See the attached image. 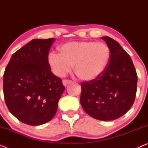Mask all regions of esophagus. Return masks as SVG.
Wrapping results in <instances>:
<instances>
[{
	"mask_svg": "<svg viewBox=\"0 0 148 148\" xmlns=\"http://www.w3.org/2000/svg\"><path fill=\"white\" fill-rule=\"evenodd\" d=\"M71 83V81L68 80V79H64L62 80V84L64 85V86H66L69 84Z\"/></svg>",
	"mask_w": 148,
	"mask_h": 148,
	"instance_id": "obj_1",
	"label": "esophagus"
}]
</instances>
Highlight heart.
<instances>
[{
  "mask_svg": "<svg viewBox=\"0 0 148 148\" xmlns=\"http://www.w3.org/2000/svg\"><path fill=\"white\" fill-rule=\"evenodd\" d=\"M110 58V48L105 43L94 41L70 42L59 48V53L48 54V63L56 75L63 77L74 64L82 80H96L105 71Z\"/></svg>",
  "mask_w": 148,
  "mask_h": 148,
  "instance_id": "b5f03b06",
  "label": "heart"
}]
</instances>
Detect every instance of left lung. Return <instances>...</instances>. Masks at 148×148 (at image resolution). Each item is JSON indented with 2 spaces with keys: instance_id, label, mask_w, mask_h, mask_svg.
Instances as JSON below:
<instances>
[{
  "instance_id": "1",
  "label": "left lung",
  "mask_w": 148,
  "mask_h": 148,
  "mask_svg": "<svg viewBox=\"0 0 148 148\" xmlns=\"http://www.w3.org/2000/svg\"><path fill=\"white\" fill-rule=\"evenodd\" d=\"M110 50V58L100 77L82 83L80 103L87 114L100 121H112L125 114L133 104L137 75L129 54L118 42L102 37Z\"/></svg>"
}]
</instances>
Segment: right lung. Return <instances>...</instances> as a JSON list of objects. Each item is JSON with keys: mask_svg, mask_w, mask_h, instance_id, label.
<instances>
[{"mask_svg": "<svg viewBox=\"0 0 148 148\" xmlns=\"http://www.w3.org/2000/svg\"><path fill=\"white\" fill-rule=\"evenodd\" d=\"M54 38L34 39L12 55L3 75L9 110L18 120L37 126L51 121L64 90L52 73L48 56Z\"/></svg>", "mask_w": 148, "mask_h": 148, "instance_id": "add662e5", "label": "right lung"}]
</instances>
